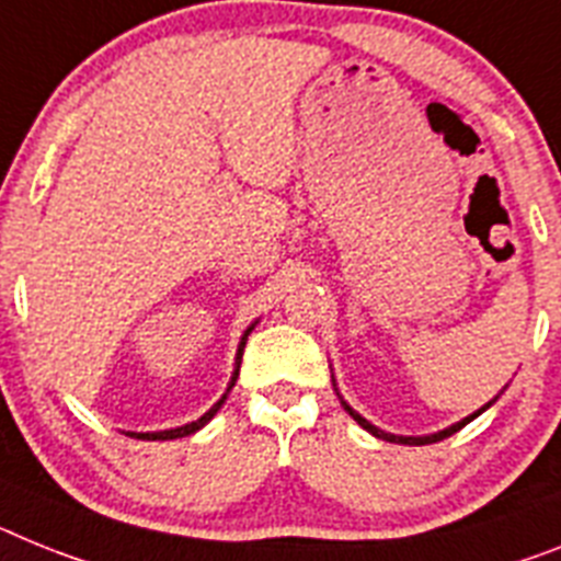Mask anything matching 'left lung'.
<instances>
[{
	"instance_id": "obj_1",
	"label": "left lung",
	"mask_w": 561,
	"mask_h": 561,
	"mask_svg": "<svg viewBox=\"0 0 561 561\" xmlns=\"http://www.w3.org/2000/svg\"><path fill=\"white\" fill-rule=\"evenodd\" d=\"M333 390H336L339 402H342V408H345V411L351 413V416H353V422H356V425H362V427H365V431H368V433H374L376 439L393 442V445H433V442H442V439H448V436H454L456 431H462V427L468 425V422H473V419H477L479 413H484V411H488V408H491V404L496 402V399H499V397H493L491 402H488V404H482V408H479V411H473V413H470V416H465L462 422H456V425L445 427V431L425 433V436H399V433H388V431H382V427H376L374 422H368V419L362 416L359 411H353L351 404H347L345 399H342V393H339V388H336V379H333Z\"/></svg>"
}]
</instances>
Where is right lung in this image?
Listing matches in <instances>:
<instances>
[{"instance_id":"obj_1","label":"right lung","mask_w":561,"mask_h":561,"mask_svg":"<svg viewBox=\"0 0 561 561\" xmlns=\"http://www.w3.org/2000/svg\"><path fill=\"white\" fill-rule=\"evenodd\" d=\"M253 328H256V322L253 324H248V331L242 333V339H239V347H237V362H233V374H230V382H228V390H225L222 393V399H219V402L214 404V408H210L208 413H202L199 419H196V422H187V425H182V427H171V431H148V433H134V431H128V436H134V439H148V442H164V439H182V436H191V433H196V431H202V427L208 425L210 419L216 416V413H219V408H222L225 404V399H228V393H230V388H233V385H237V379H239V362H242V351H244V342H248V336H251V331Z\"/></svg>"}]
</instances>
